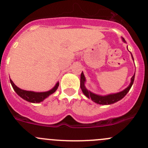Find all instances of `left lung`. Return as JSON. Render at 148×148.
Returning <instances> with one entry per match:
<instances>
[{
    "label": "left lung",
    "instance_id": "obj_1",
    "mask_svg": "<svg viewBox=\"0 0 148 148\" xmlns=\"http://www.w3.org/2000/svg\"><path fill=\"white\" fill-rule=\"evenodd\" d=\"M123 40L124 42H126L125 40L123 38ZM133 58V57H132ZM134 60V59H133ZM134 75L135 74L133 75V77H132L131 83H130V86H129L127 88H126L125 90H123V91L120 92L119 93H116V94H112V95H108L106 96H100L94 94V93L88 91L87 89L84 87V82H85V77H84V74L82 72L81 74V77H80V87H81L83 93L85 96H87L88 98H91L92 101H94L95 103H98V104L101 105H109V104H112V103H116V102L119 101L121 99H122L127 94L130 90L131 89L132 86L133 82H134Z\"/></svg>",
    "mask_w": 148,
    "mask_h": 148
}]
</instances>
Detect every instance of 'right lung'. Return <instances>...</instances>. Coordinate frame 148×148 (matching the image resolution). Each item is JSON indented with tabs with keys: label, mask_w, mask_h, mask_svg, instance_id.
<instances>
[{
	"label": "right lung",
	"mask_w": 148,
	"mask_h": 148,
	"mask_svg": "<svg viewBox=\"0 0 148 148\" xmlns=\"http://www.w3.org/2000/svg\"><path fill=\"white\" fill-rule=\"evenodd\" d=\"M10 82H11V85H12L13 88H14V90H15V92L17 93L18 95H19L21 98L27 100V101L34 103H40V102L42 101L44 99H45L47 97H48L50 95L55 92L56 91L57 89H58V86H59V83L58 82L56 84L55 87H54L52 90H49V91L44 92H34L21 90V89L17 87L14 84V83L13 82L12 80L10 79Z\"/></svg>",
	"instance_id": "1"
}]
</instances>
